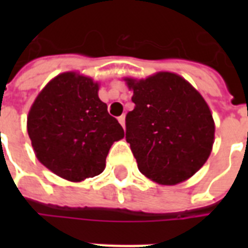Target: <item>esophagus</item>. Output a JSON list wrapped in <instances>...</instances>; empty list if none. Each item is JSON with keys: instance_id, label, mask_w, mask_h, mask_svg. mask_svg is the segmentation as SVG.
Wrapping results in <instances>:
<instances>
[{"instance_id": "obj_1", "label": "esophagus", "mask_w": 248, "mask_h": 248, "mask_svg": "<svg viewBox=\"0 0 248 248\" xmlns=\"http://www.w3.org/2000/svg\"><path fill=\"white\" fill-rule=\"evenodd\" d=\"M118 122H120L121 126H122V127L124 128V114H122V116L118 117Z\"/></svg>"}]
</instances>
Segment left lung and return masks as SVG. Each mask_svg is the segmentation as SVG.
Masks as SVG:
<instances>
[{"label": "left lung", "mask_w": 248, "mask_h": 248, "mask_svg": "<svg viewBox=\"0 0 248 248\" xmlns=\"http://www.w3.org/2000/svg\"><path fill=\"white\" fill-rule=\"evenodd\" d=\"M124 81L135 104L126 116V141L140 172L163 185L186 180L207 161L214 144L215 124L204 99L169 72Z\"/></svg>", "instance_id": "obj_1"}]
</instances>
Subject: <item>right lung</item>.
I'll use <instances>...</instances> for the list:
<instances>
[{"instance_id":"obj_1","label":"right lung","mask_w":248,"mask_h":248,"mask_svg":"<svg viewBox=\"0 0 248 248\" xmlns=\"http://www.w3.org/2000/svg\"><path fill=\"white\" fill-rule=\"evenodd\" d=\"M97 90L89 77L67 72L47 83L29 110L28 135L37 158L67 180L103 172L112 144L124 136Z\"/></svg>"}]
</instances>
